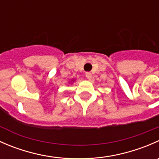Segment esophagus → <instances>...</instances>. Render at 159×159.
<instances>
[{
  "label": "esophagus",
  "instance_id": "obj_1",
  "mask_svg": "<svg viewBox=\"0 0 159 159\" xmlns=\"http://www.w3.org/2000/svg\"><path fill=\"white\" fill-rule=\"evenodd\" d=\"M85 76L88 79H91V77H92V75H91V73H90V72H86Z\"/></svg>",
  "mask_w": 159,
  "mask_h": 159
}]
</instances>
